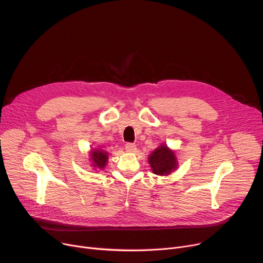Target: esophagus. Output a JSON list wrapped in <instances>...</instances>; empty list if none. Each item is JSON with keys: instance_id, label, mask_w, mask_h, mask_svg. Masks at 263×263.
<instances>
[{"instance_id": "obj_1", "label": "esophagus", "mask_w": 263, "mask_h": 263, "mask_svg": "<svg viewBox=\"0 0 263 263\" xmlns=\"http://www.w3.org/2000/svg\"><path fill=\"white\" fill-rule=\"evenodd\" d=\"M124 147H126L127 151H129V153H134V151L136 150V145L133 143H127Z\"/></svg>"}]
</instances>
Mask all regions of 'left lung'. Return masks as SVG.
Returning a JSON list of instances; mask_svg holds the SVG:
<instances>
[{"label":"left lung","mask_w":263,"mask_h":263,"mask_svg":"<svg viewBox=\"0 0 263 263\" xmlns=\"http://www.w3.org/2000/svg\"><path fill=\"white\" fill-rule=\"evenodd\" d=\"M149 164L153 168V172L160 176L168 175L172 173V171L177 168L175 154L165 145L157 148L149 156Z\"/></svg>","instance_id":"8db88e82"}]
</instances>
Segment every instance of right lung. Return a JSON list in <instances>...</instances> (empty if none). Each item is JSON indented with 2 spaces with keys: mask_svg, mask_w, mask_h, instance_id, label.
Wrapping results in <instances>:
<instances>
[{
  "mask_svg": "<svg viewBox=\"0 0 263 263\" xmlns=\"http://www.w3.org/2000/svg\"><path fill=\"white\" fill-rule=\"evenodd\" d=\"M91 162L93 167L103 168L107 162V153L101 150H96L91 153Z\"/></svg>",
  "mask_w": 263,
  "mask_h": 263,
  "instance_id": "1",
  "label": "right lung"
}]
</instances>
